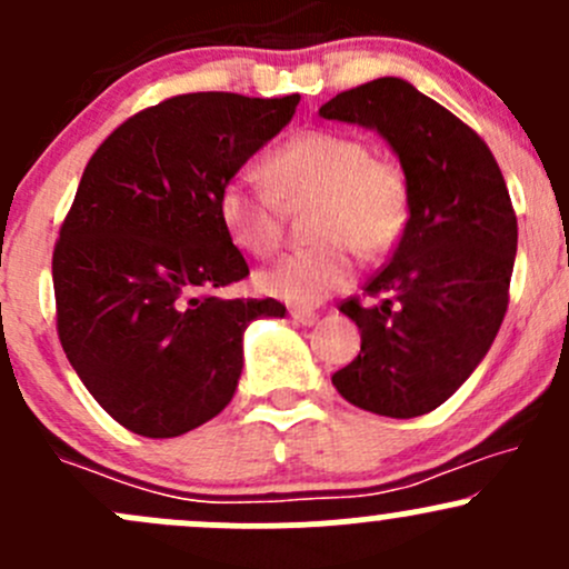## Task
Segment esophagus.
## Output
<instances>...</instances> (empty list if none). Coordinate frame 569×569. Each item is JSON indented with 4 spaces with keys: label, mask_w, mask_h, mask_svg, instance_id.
<instances>
[{
    "label": "esophagus",
    "mask_w": 569,
    "mask_h": 569,
    "mask_svg": "<svg viewBox=\"0 0 569 569\" xmlns=\"http://www.w3.org/2000/svg\"><path fill=\"white\" fill-rule=\"evenodd\" d=\"M291 319H295L297 325L310 327V325H316L319 313H313V310H305V308H291Z\"/></svg>",
    "instance_id": "esophagus-1"
}]
</instances>
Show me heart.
<instances>
[{"label":"heart","mask_w":569,"mask_h":569,"mask_svg":"<svg viewBox=\"0 0 569 569\" xmlns=\"http://www.w3.org/2000/svg\"><path fill=\"white\" fill-rule=\"evenodd\" d=\"M267 179L269 184L248 171L231 177L218 193V214L237 248L264 259L283 242V207L316 204L308 229L319 242L256 278L259 291L274 300L316 305L343 291L357 274V253L381 259L409 226L406 171L343 130H302L278 143L267 158Z\"/></svg>","instance_id":"heart-1"}]
</instances>
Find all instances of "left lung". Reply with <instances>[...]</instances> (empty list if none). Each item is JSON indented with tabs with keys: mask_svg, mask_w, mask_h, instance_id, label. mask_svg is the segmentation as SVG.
I'll use <instances>...</instances> for the list:
<instances>
[{
	"mask_svg": "<svg viewBox=\"0 0 569 569\" xmlns=\"http://www.w3.org/2000/svg\"><path fill=\"white\" fill-rule=\"evenodd\" d=\"M319 113L379 130L411 190L403 237L362 286L377 302H340L362 346L332 385L373 415H428L469 379L505 321L518 248L507 182L488 143L409 81L360 83Z\"/></svg>",
	"mask_w": 569,
	"mask_h": 569,
	"instance_id": "left-lung-1",
	"label": "left lung"
}]
</instances>
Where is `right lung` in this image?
Listing matches in <instances>:
<instances>
[{"label": "right lung", "instance_id": "right-lung-1", "mask_svg": "<svg viewBox=\"0 0 569 569\" xmlns=\"http://www.w3.org/2000/svg\"><path fill=\"white\" fill-rule=\"evenodd\" d=\"M300 94H174L98 147L59 226L57 332L92 398L128 430L171 439L229 406L242 332L286 305L226 300L250 269L218 193L295 117Z\"/></svg>", "mask_w": 569, "mask_h": 569}]
</instances>
